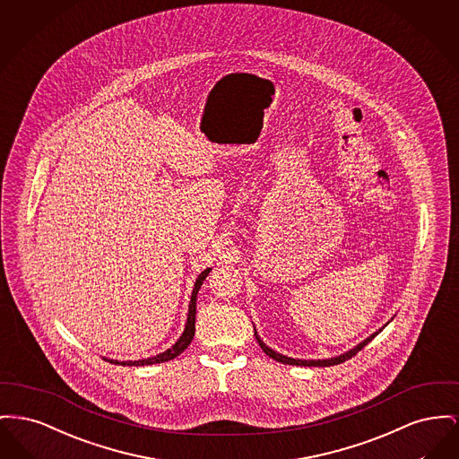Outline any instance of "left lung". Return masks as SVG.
Here are the masks:
<instances>
[{
    "label": "left lung",
    "instance_id": "8db88e82",
    "mask_svg": "<svg viewBox=\"0 0 459 459\" xmlns=\"http://www.w3.org/2000/svg\"><path fill=\"white\" fill-rule=\"evenodd\" d=\"M380 332H382V328H380L378 332H375L373 335L364 338L361 343H358V345H356V347H352L351 351H347V352H343V354H340V356H335V358H328V359H295V358H289V356H283V354H280V352L273 351L271 347H267L264 342H263V338L259 337L257 330L254 332V335L257 338V342H259L261 349L264 351L265 354H267L269 358H273L274 361L283 362V364H291V366H321V368H323V366H335V364H340V362L351 359L352 356H356V354L361 351L362 347H366L373 338L377 337Z\"/></svg>",
    "mask_w": 459,
    "mask_h": 459
}]
</instances>
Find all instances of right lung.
<instances>
[{
	"label": "right lung",
	"instance_id": "obj_1",
	"mask_svg": "<svg viewBox=\"0 0 459 459\" xmlns=\"http://www.w3.org/2000/svg\"><path fill=\"white\" fill-rule=\"evenodd\" d=\"M212 271V267H207L204 269L198 278L195 280L194 291H192V297H190V306H188V317H186V325H185V330L181 333V337L178 338V342L160 354L153 356V358H146V359H138V361H117V359H108V358H103L105 361L112 362V364H121V366H148V364H157V362H166L178 358L194 340L195 335V314H196V295H198V290L202 287V283L205 281L207 274Z\"/></svg>",
	"mask_w": 459,
	"mask_h": 459
}]
</instances>
